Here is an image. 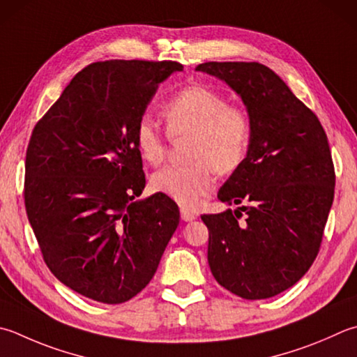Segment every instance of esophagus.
I'll return each mask as SVG.
<instances>
[{"mask_svg":"<svg viewBox=\"0 0 357 357\" xmlns=\"http://www.w3.org/2000/svg\"><path fill=\"white\" fill-rule=\"evenodd\" d=\"M180 216H181V220L191 222V220H194V219L197 218V214H194L192 211L185 210V208H181V210H180Z\"/></svg>","mask_w":357,"mask_h":357,"instance_id":"obj_1","label":"esophagus"}]
</instances>
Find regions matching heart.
Wrapping results in <instances>:
<instances>
[{
    "label": "heart",
    "mask_w": 357,
    "mask_h": 357,
    "mask_svg": "<svg viewBox=\"0 0 357 357\" xmlns=\"http://www.w3.org/2000/svg\"><path fill=\"white\" fill-rule=\"evenodd\" d=\"M166 132L172 139L190 137L185 165L166 166L151 177L153 191L183 208H196L216 185V174H231L244 163L252 143V119L244 107L206 85H188L161 107ZM167 135L143 116L133 132L141 158L163 163Z\"/></svg>",
    "instance_id": "obj_1"
}]
</instances>
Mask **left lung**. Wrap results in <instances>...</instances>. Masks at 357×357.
Here are the masks:
<instances>
[{
  "instance_id": "8db88e82",
  "label": "left lung",
  "mask_w": 357,
  "mask_h": 357,
  "mask_svg": "<svg viewBox=\"0 0 357 357\" xmlns=\"http://www.w3.org/2000/svg\"><path fill=\"white\" fill-rule=\"evenodd\" d=\"M196 70L230 85L252 119L247 158L218 194L228 205H244L202 216L210 233L208 264L238 297H275L303 277L320 250L335 185L326 133L266 65L206 62Z\"/></svg>"
}]
</instances>
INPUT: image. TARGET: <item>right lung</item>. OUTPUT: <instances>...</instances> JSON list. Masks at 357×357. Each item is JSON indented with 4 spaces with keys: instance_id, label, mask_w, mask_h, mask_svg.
I'll return each instance as SVG.
<instances>
[{
    "instance_id": "1",
    "label": "right lung",
    "mask_w": 357,
    "mask_h": 357,
    "mask_svg": "<svg viewBox=\"0 0 357 357\" xmlns=\"http://www.w3.org/2000/svg\"><path fill=\"white\" fill-rule=\"evenodd\" d=\"M183 65L105 60L85 66L33 127L24 206L59 281L107 305L149 284L178 225L165 194L133 200L146 176L133 132L158 85Z\"/></svg>"
}]
</instances>
